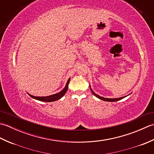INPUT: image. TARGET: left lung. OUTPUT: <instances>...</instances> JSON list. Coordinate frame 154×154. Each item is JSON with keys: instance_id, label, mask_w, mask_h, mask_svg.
I'll return each mask as SVG.
<instances>
[{"instance_id": "left-lung-1", "label": "left lung", "mask_w": 154, "mask_h": 154, "mask_svg": "<svg viewBox=\"0 0 154 154\" xmlns=\"http://www.w3.org/2000/svg\"><path fill=\"white\" fill-rule=\"evenodd\" d=\"M90 89H91V91H92V93H93V94H94V96L95 97H97V98H99V99H101V100H104V101H109V102H115V101H118V100H121V99H124V97H120V98H117V99H107V98H104V97H100V96H99V95H98V94H97L96 93H94L93 91H92V89H91V87H90Z\"/></svg>"}]
</instances>
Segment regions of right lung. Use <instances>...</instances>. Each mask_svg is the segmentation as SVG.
Listing matches in <instances>:
<instances>
[{
  "instance_id": "add662e5",
  "label": "right lung",
  "mask_w": 154,
  "mask_h": 154,
  "mask_svg": "<svg viewBox=\"0 0 154 154\" xmlns=\"http://www.w3.org/2000/svg\"><path fill=\"white\" fill-rule=\"evenodd\" d=\"M69 81H70V78L68 79L66 85H65V88L63 90L60 91V93L54 94H52V95H50V96H48V97H34V96L31 95V94H28L32 98H33V99L38 100L44 101V102H53V101L57 100L60 99H61L62 97H63V95L67 91L68 85H69Z\"/></svg>"
}]
</instances>
